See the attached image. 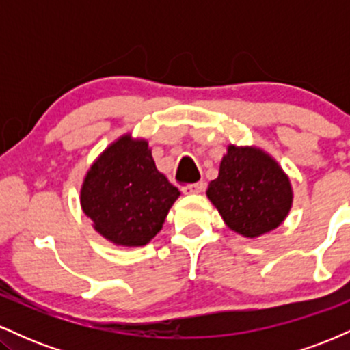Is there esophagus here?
Listing matches in <instances>:
<instances>
[{"label":"esophagus","mask_w":350,"mask_h":350,"mask_svg":"<svg viewBox=\"0 0 350 350\" xmlns=\"http://www.w3.org/2000/svg\"><path fill=\"white\" fill-rule=\"evenodd\" d=\"M204 187H206V184L200 180V183L191 184V186H183L180 187V191H183L184 194H200V192L204 191Z\"/></svg>","instance_id":"34e87169"}]
</instances>
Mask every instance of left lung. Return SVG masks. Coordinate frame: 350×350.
<instances>
[{
  "label": "left lung",
  "mask_w": 350,
  "mask_h": 350,
  "mask_svg": "<svg viewBox=\"0 0 350 350\" xmlns=\"http://www.w3.org/2000/svg\"><path fill=\"white\" fill-rule=\"evenodd\" d=\"M207 198L232 230L255 239L283 222L291 208L293 191L271 156L258 148L230 144L219 178L208 184Z\"/></svg>",
  "instance_id": "1"
}]
</instances>
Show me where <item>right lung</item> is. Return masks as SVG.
I'll use <instances>...</instances> for the list:
<instances>
[{
  "label": "right lung",
  "mask_w": 350,
  "mask_h": 350,
  "mask_svg": "<svg viewBox=\"0 0 350 350\" xmlns=\"http://www.w3.org/2000/svg\"><path fill=\"white\" fill-rule=\"evenodd\" d=\"M179 194L156 170L148 142L124 135L90 166L80 204L95 230L111 243L143 247L161 230Z\"/></svg>",
  "instance_id": "right-lung-1"
}]
</instances>
